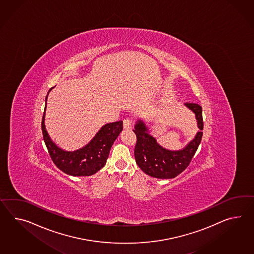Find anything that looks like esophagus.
<instances>
[{"label": "esophagus", "mask_w": 254, "mask_h": 254, "mask_svg": "<svg viewBox=\"0 0 254 254\" xmlns=\"http://www.w3.org/2000/svg\"><path fill=\"white\" fill-rule=\"evenodd\" d=\"M123 126H124L125 129H129L132 127V120L130 118H126V119H124Z\"/></svg>", "instance_id": "34e87169"}]
</instances>
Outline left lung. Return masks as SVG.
Returning a JSON list of instances; mask_svg holds the SVG:
<instances>
[{
  "mask_svg": "<svg viewBox=\"0 0 254 254\" xmlns=\"http://www.w3.org/2000/svg\"><path fill=\"white\" fill-rule=\"evenodd\" d=\"M186 106L195 114L200 131L192 141L180 150H169L158 144L155 137L150 136L149 129L142 120H138L133 130L136 136L134 150L138 167L149 176L159 179H172L183 173L192 161L201 142L204 128L202 107L197 104L187 103Z\"/></svg>",
  "mask_w": 254,
  "mask_h": 254,
  "instance_id": "1",
  "label": "left lung"
}]
</instances>
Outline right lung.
Returning a JSON list of instances; mask_svg holds the SVG:
<instances>
[{
	"mask_svg": "<svg viewBox=\"0 0 254 254\" xmlns=\"http://www.w3.org/2000/svg\"><path fill=\"white\" fill-rule=\"evenodd\" d=\"M46 96V105L42 118V133L45 144L49 150L51 160L63 173L72 176H90L104 167L108 159L110 149L120 132L123 130V121L105 125L101 127L93 139L83 148L74 151H66L53 142L45 127V112L47 99L50 91Z\"/></svg>",
	"mask_w": 254,
	"mask_h": 254,
	"instance_id": "obj_1",
	"label": "right lung"
}]
</instances>
